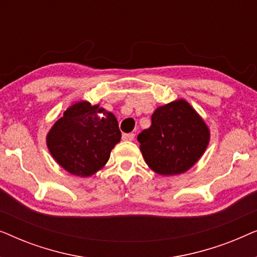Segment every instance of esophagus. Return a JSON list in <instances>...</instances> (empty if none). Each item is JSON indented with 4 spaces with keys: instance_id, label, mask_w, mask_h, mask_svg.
I'll list each match as a JSON object with an SVG mask.
<instances>
[{
    "instance_id": "1",
    "label": "esophagus",
    "mask_w": 257,
    "mask_h": 257,
    "mask_svg": "<svg viewBox=\"0 0 257 257\" xmlns=\"http://www.w3.org/2000/svg\"><path fill=\"white\" fill-rule=\"evenodd\" d=\"M121 138L122 140H125V142H131V140L135 139V135H133V133H124Z\"/></svg>"
}]
</instances>
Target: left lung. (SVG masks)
<instances>
[{
	"instance_id": "left-lung-1",
	"label": "left lung",
	"mask_w": 257,
	"mask_h": 257,
	"mask_svg": "<svg viewBox=\"0 0 257 257\" xmlns=\"http://www.w3.org/2000/svg\"><path fill=\"white\" fill-rule=\"evenodd\" d=\"M152 125L138 136L140 151L151 170L171 177L198 163L209 144L210 131L195 108L185 99L157 107Z\"/></svg>"
}]
</instances>
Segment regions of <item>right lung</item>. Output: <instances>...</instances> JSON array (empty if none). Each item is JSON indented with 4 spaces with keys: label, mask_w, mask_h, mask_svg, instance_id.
I'll use <instances>...</instances> for the list:
<instances>
[{
    "label": "right lung",
    "mask_w": 257,
    "mask_h": 257,
    "mask_svg": "<svg viewBox=\"0 0 257 257\" xmlns=\"http://www.w3.org/2000/svg\"><path fill=\"white\" fill-rule=\"evenodd\" d=\"M118 120L99 104L72 103L47 135V146L59 166L77 177H91L110 159L120 142Z\"/></svg>",
    "instance_id": "obj_1"
}]
</instances>
